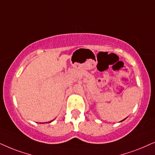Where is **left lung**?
Masks as SVG:
<instances>
[{"label": "left lung", "mask_w": 155, "mask_h": 155, "mask_svg": "<svg viewBox=\"0 0 155 155\" xmlns=\"http://www.w3.org/2000/svg\"><path fill=\"white\" fill-rule=\"evenodd\" d=\"M124 120H125V119H124ZM123 120H122V121H123ZM122 121H120V122H122Z\"/></svg>", "instance_id": "obj_1"}]
</instances>
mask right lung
<instances>
[{"mask_svg": "<svg viewBox=\"0 0 155 155\" xmlns=\"http://www.w3.org/2000/svg\"><path fill=\"white\" fill-rule=\"evenodd\" d=\"M52 121H53V120H51V121H49V122H48V123H51V122H52Z\"/></svg>", "mask_w": 155, "mask_h": 155, "instance_id": "add662e5", "label": "right lung"}]
</instances>
